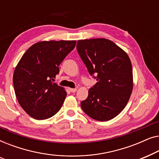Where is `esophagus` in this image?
<instances>
[{"label":"esophagus","instance_id":"1","mask_svg":"<svg viewBox=\"0 0 159 159\" xmlns=\"http://www.w3.org/2000/svg\"><path fill=\"white\" fill-rule=\"evenodd\" d=\"M69 90L71 93H75L77 91V88H69Z\"/></svg>","mask_w":159,"mask_h":159}]
</instances>
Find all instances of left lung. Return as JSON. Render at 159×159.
Listing matches in <instances>:
<instances>
[{
  "label": "left lung",
  "mask_w": 159,
  "mask_h": 159,
  "mask_svg": "<svg viewBox=\"0 0 159 159\" xmlns=\"http://www.w3.org/2000/svg\"><path fill=\"white\" fill-rule=\"evenodd\" d=\"M77 49L96 84L81 102L83 111L97 121L116 117L125 108L133 88L131 61L127 53L105 38L77 41Z\"/></svg>",
  "instance_id": "obj_1"
}]
</instances>
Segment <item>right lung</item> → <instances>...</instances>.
Segmentation results:
<instances>
[{
	"label": "right lung",
	"instance_id": "add662e5",
	"mask_svg": "<svg viewBox=\"0 0 159 159\" xmlns=\"http://www.w3.org/2000/svg\"><path fill=\"white\" fill-rule=\"evenodd\" d=\"M76 40L41 41L24 53L15 68L13 83L21 108L32 118H51L60 110L66 96L63 87L52 82L58 66L75 48Z\"/></svg>",
	"mask_w": 159,
	"mask_h": 159
}]
</instances>
